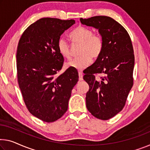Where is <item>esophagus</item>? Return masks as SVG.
<instances>
[{
	"label": "esophagus",
	"mask_w": 150,
	"mask_h": 150,
	"mask_svg": "<svg viewBox=\"0 0 150 150\" xmlns=\"http://www.w3.org/2000/svg\"><path fill=\"white\" fill-rule=\"evenodd\" d=\"M78 75H79V80L81 81V80H83V74L81 72H78Z\"/></svg>",
	"instance_id": "1"
}]
</instances>
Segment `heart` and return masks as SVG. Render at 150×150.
<instances>
[{"instance_id":"1","label":"heart","mask_w":150,"mask_h":150,"mask_svg":"<svg viewBox=\"0 0 150 150\" xmlns=\"http://www.w3.org/2000/svg\"><path fill=\"white\" fill-rule=\"evenodd\" d=\"M70 38L73 43L80 44V56L76 57L67 64V67L78 70H83L92 61V57H97L103 49V40L100 37L93 35L91 29L84 27H78L70 33ZM57 48L61 56L70 59L72 57L70 45L66 40L60 38Z\"/></svg>"}]
</instances>
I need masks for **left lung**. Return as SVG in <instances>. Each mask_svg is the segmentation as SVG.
<instances>
[{
	"instance_id": "left-lung-1",
	"label": "left lung",
	"mask_w": 150,
	"mask_h": 150,
	"mask_svg": "<svg viewBox=\"0 0 150 150\" xmlns=\"http://www.w3.org/2000/svg\"><path fill=\"white\" fill-rule=\"evenodd\" d=\"M82 25L98 30L103 45L94 63L85 71L89 85L87 109L96 118L108 120L123 109L132 88L135 57L129 35L122 25L107 16L80 19ZM104 76L96 79L94 74Z\"/></svg>"
}]
</instances>
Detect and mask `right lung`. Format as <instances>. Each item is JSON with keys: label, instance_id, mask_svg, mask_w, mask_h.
Masks as SVG:
<instances>
[{"label": "right lung", "instance_id": "1", "mask_svg": "<svg viewBox=\"0 0 150 150\" xmlns=\"http://www.w3.org/2000/svg\"><path fill=\"white\" fill-rule=\"evenodd\" d=\"M75 21L42 18L21 38L17 51V78L29 111L43 121H56L67 111L72 90L78 81L76 70L69 68L57 76L64 63L57 43Z\"/></svg>", "mask_w": 150, "mask_h": 150}]
</instances>
